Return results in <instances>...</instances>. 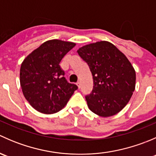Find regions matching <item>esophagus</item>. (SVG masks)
Segmentation results:
<instances>
[{
	"mask_svg": "<svg viewBox=\"0 0 156 156\" xmlns=\"http://www.w3.org/2000/svg\"><path fill=\"white\" fill-rule=\"evenodd\" d=\"M77 85H78V88H81V82H80V81H78V82H77Z\"/></svg>",
	"mask_w": 156,
	"mask_h": 156,
	"instance_id": "34e87169",
	"label": "esophagus"
}]
</instances>
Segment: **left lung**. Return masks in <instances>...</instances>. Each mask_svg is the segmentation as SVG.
<instances>
[{"label":"left lung","mask_w":156,"mask_h":156,"mask_svg":"<svg viewBox=\"0 0 156 156\" xmlns=\"http://www.w3.org/2000/svg\"><path fill=\"white\" fill-rule=\"evenodd\" d=\"M93 75L92 92L85 96L90 109L102 117L117 114L135 89L136 72L127 58L112 44L99 41L79 48Z\"/></svg>","instance_id":"obj_1"}]
</instances>
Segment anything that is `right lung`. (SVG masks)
<instances>
[{"label":"right lung","instance_id":"obj_1","mask_svg":"<svg viewBox=\"0 0 156 156\" xmlns=\"http://www.w3.org/2000/svg\"><path fill=\"white\" fill-rule=\"evenodd\" d=\"M75 43L50 40L42 44L24 59L20 68L23 95L31 106L44 114L59 112L78 89L67 81L59 66Z\"/></svg>","mask_w":156,"mask_h":156}]
</instances>
